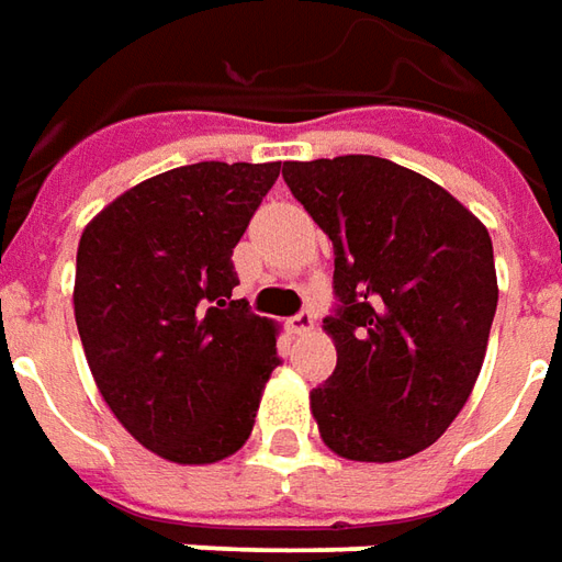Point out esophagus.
<instances>
[{
    "label": "esophagus",
    "mask_w": 562,
    "mask_h": 562,
    "mask_svg": "<svg viewBox=\"0 0 562 562\" xmlns=\"http://www.w3.org/2000/svg\"><path fill=\"white\" fill-rule=\"evenodd\" d=\"M290 333H296V336H303V333H312L315 330V315L312 312H300V315H293L288 321Z\"/></svg>",
    "instance_id": "esophagus-1"
}]
</instances>
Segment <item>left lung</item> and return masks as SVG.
<instances>
[{"instance_id": "left-lung-1", "label": "left lung", "mask_w": 562, "mask_h": 562, "mask_svg": "<svg viewBox=\"0 0 562 562\" xmlns=\"http://www.w3.org/2000/svg\"><path fill=\"white\" fill-rule=\"evenodd\" d=\"M296 201L333 241V376L308 404L351 462L431 447L481 376L498 281L490 232L435 180L389 158L284 161Z\"/></svg>"}]
</instances>
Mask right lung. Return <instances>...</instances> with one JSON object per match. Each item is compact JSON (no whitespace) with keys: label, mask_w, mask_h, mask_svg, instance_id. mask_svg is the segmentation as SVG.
<instances>
[{"label":"right lung","mask_w":562,"mask_h":562,"mask_svg":"<svg viewBox=\"0 0 562 562\" xmlns=\"http://www.w3.org/2000/svg\"><path fill=\"white\" fill-rule=\"evenodd\" d=\"M281 161H199L149 177L85 226L76 324L127 435L177 465L244 447L278 367V324L232 300V250Z\"/></svg>","instance_id":"right-lung-1"}]
</instances>
